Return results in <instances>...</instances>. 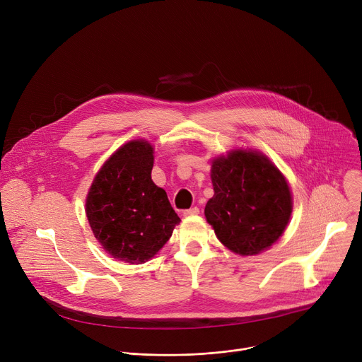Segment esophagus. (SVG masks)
Returning a JSON list of instances; mask_svg holds the SVG:
<instances>
[{
    "label": "esophagus",
    "mask_w": 362,
    "mask_h": 362,
    "mask_svg": "<svg viewBox=\"0 0 362 362\" xmlns=\"http://www.w3.org/2000/svg\"><path fill=\"white\" fill-rule=\"evenodd\" d=\"M199 212H200L199 208H197V206H194V208L183 211V216H194V215H199Z\"/></svg>",
    "instance_id": "obj_1"
}]
</instances>
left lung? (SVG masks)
<instances>
[{"label":"left lung","mask_w":362,"mask_h":362,"mask_svg":"<svg viewBox=\"0 0 362 362\" xmlns=\"http://www.w3.org/2000/svg\"><path fill=\"white\" fill-rule=\"evenodd\" d=\"M215 194L204 216L218 239L239 255H257L285 230L292 212L289 186L261 153L236 150L212 165Z\"/></svg>","instance_id":"obj_1"}]
</instances>
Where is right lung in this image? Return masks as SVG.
<instances>
[{
    "label": "right lung",
    "mask_w": 362,
    "mask_h": 362,
    "mask_svg": "<svg viewBox=\"0 0 362 362\" xmlns=\"http://www.w3.org/2000/svg\"><path fill=\"white\" fill-rule=\"evenodd\" d=\"M153 147L134 140L120 147L95 176L86 214L95 239L113 257L143 264L170 239L180 218L151 180Z\"/></svg>",
    "instance_id": "right-lung-1"
}]
</instances>
